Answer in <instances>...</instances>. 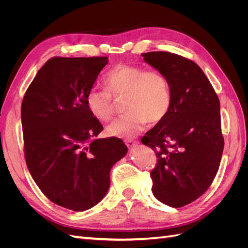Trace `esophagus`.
I'll list each match as a JSON object with an SVG mask.
<instances>
[{
	"label": "esophagus",
	"instance_id": "1",
	"mask_svg": "<svg viewBox=\"0 0 248 248\" xmlns=\"http://www.w3.org/2000/svg\"><path fill=\"white\" fill-rule=\"evenodd\" d=\"M125 144L128 148H134L136 146H138L139 142L137 140H126Z\"/></svg>",
	"mask_w": 248,
	"mask_h": 248
}]
</instances>
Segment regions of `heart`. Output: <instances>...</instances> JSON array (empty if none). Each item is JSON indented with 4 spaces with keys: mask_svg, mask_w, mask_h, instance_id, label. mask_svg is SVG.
<instances>
[{
    "mask_svg": "<svg viewBox=\"0 0 248 248\" xmlns=\"http://www.w3.org/2000/svg\"><path fill=\"white\" fill-rule=\"evenodd\" d=\"M106 89L92 88L86 102L91 114L107 122L115 114V101L123 99L126 114L108 126L109 136L132 139L145 128L148 121L160 122L168 115L171 103L170 81L166 74L144 66L120 64L104 78Z\"/></svg>",
    "mask_w": 248,
    "mask_h": 248,
    "instance_id": "b5f03b06",
    "label": "heart"
}]
</instances>
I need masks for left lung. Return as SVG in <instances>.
Returning <instances> with one entry per match:
<instances>
[{"mask_svg":"<svg viewBox=\"0 0 248 248\" xmlns=\"http://www.w3.org/2000/svg\"><path fill=\"white\" fill-rule=\"evenodd\" d=\"M141 57L166 74L171 93L168 115L140 140L157 157L150 172L152 192L163 204L180 208L205 193L218 170L224 146L219 99L191 60L169 51Z\"/></svg>","mask_w":248,"mask_h":248,"instance_id":"left-lung-1","label":"left lung"}]
</instances>
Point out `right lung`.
<instances>
[{
  "instance_id": "right-lung-1",
  "label": "right lung",
  "mask_w": 248,
  "mask_h": 248,
  "mask_svg": "<svg viewBox=\"0 0 248 248\" xmlns=\"http://www.w3.org/2000/svg\"><path fill=\"white\" fill-rule=\"evenodd\" d=\"M108 62V57L51 58L21 103L30 174L48 200L72 211L98 204L112 166L128 150L120 139H95L103 127L87 107V94Z\"/></svg>"
}]
</instances>
